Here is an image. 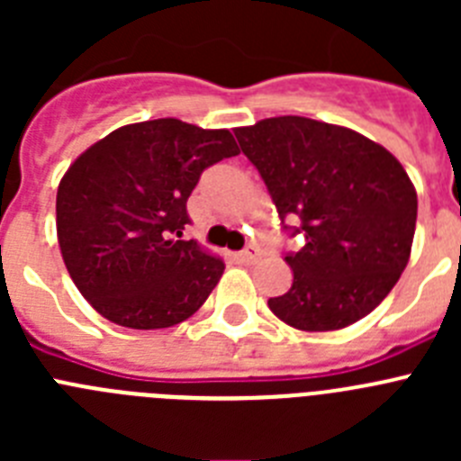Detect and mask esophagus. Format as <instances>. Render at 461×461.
Returning a JSON list of instances; mask_svg holds the SVG:
<instances>
[{
	"label": "esophagus",
	"instance_id": "obj_1",
	"mask_svg": "<svg viewBox=\"0 0 461 461\" xmlns=\"http://www.w3.org/2000/svg\"><path fill=\"white\" fill-rule=\"evenodd\" d=\"M258 258H260V251L256 249V247H247V249L240 251V260H242V263H247V266L256 263Z\"/></svg>",
	"mask_w": 461,
	"mask_h": 461
}]
</instances>
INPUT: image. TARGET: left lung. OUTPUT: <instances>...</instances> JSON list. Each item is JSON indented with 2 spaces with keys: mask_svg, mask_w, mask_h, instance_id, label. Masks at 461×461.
Instances as JSON below:
<instances>
[{
  "mask_svg": "<svg viewBox=\"0 0 461 461\" xmlns=\"http://www.w3.org/2000/svg\"><path fill=\"white\" fill-rule=\"evenodd\" d=\"M266 182L281 223L303 235L286 254L293 286L270 297L276 319L328 332L365 319L404 272L418 195L388 149L346 126L284 115L235 129Z\"/></svg>",
  "mask_w": 461,
  "mask_h": 461,
  "instance_id": "left-lung-1",
  "label": "left lung"
}]
</instances>
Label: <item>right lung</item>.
<instances>
[{
  "instance_id": "obj_1",
  "label": "right lung",
  "mask_w": 461,
  "mask_h": 461,
  "mask_svg": "<svg viewBox=\"0 0 461 461\" xmlns=\"http://www.w3.org/2000/svg\"><path fill=\"white\" fill-rule=\"evenodd\" d=\"M240 154L228 129L175 117L126 124L94 142L57 189L64 266L104 319L170 328L203 307L223 260L182 240L201 173Z\"/></svg>"
}]
</instances>
